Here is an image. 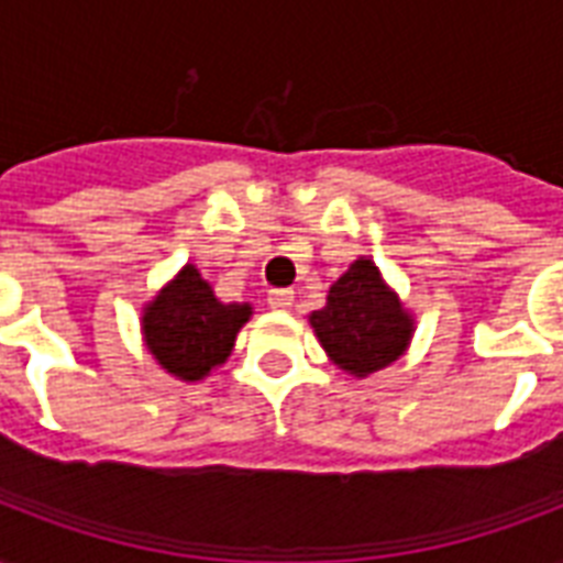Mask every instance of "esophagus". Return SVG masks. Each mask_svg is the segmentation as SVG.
<instances>
[{"instance_id":"obj_1","label":"esophagus","mask_w":563,"mask_h":563,"mask_svg":"<svg viewBox=\"0 0 563 563\" xmlns=\"http://www.w3.org/2000/svg\"><path fill=\"white\" fill-rule=\"evenodd\" d=\"M291 303H295V291L291 289H272L268 291V307L274 312H289Z\"/></svg>"}]
</instances>
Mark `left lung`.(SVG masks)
Wrapping results in <instances>:
<instances>
[{
    "instance_id": "left-lung-1",
    "label": "left lung",
    "mask_w": 563,
    "mask_h": 563,
    "mask_svg": "<svg viewBox=\"0 0 563 563\" xmlns=\"http://www.w3.org/2000/svg\"><path fill=\"white\" fill-rule=\"evenodd\" d=\"M309 327L335 368L365 379L409 351L415 316L374 260L360 256L330 286L327 303L309 316Z\"/></svg>"
}]
</instances>
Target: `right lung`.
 <instances>
[{
  "instance_id": "add662e5",
  "label": "right lung",
  "mask_w": 563,
  "mask_h": 563,
  "mask_svg": "<svg viewBox=\"0 0 563 563\" xmlns=\"http://www.w3.org/2000/svg\"><path fill=\"white\" fill-rule=\"evenodd\" d=\"M251 303H221L212 286L187 263L143 307L140 330L154 362L175 379L198 383L224 365Z\"/></svg>"
}]
</instances>
